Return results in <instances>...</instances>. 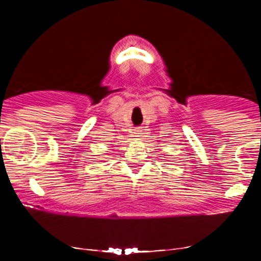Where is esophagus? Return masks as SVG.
<instances>
[{
  "label": "esophagus",
  "mask_w": 261,
  "mask_h": 261,
  "mask_svg": "<svg viewBox=\"0 0 261 261\" xmlns=\"http://www.w3.org/2000/svg\"><path fill=\"white\" fill-rule=\"evenodd\" d=\"M136 134H140V133H136Z\"/></svg>",
  "instance_id": "1"
}]
</instances>
